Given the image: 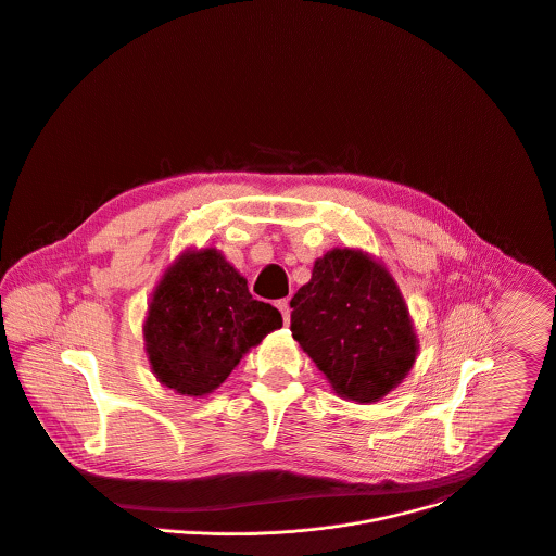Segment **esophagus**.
I'll return each instance as SVG.
<instances>
[{
    "mask_svg": "<svg viewBox=\"0 0 556 556\" xmlns=\"http://www.w3.org/2000/svg\"><path fill=\"white\" fill-rule=\"evenodd\" d=\"M275 307L281 312V318H283V323L288 325V323H290V303H288V299L277 301V303H275Z\"/></svg>",
    "mask_w": 556,
    "mask_h": 556,
    "instance_id": "obj_1",
    "label": "esophagus"
}]
</instances>
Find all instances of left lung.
Listing matches in <instances>:
<instances>
[{
    "label": "left lung",
    "instance_id": "1",
    "mask_svg": "<svg viewBox=\"0 0 556 556\" xmlns=\"http://www.w3.org/2000/svg\"><path fill=\"white\" fill-rule=\"evenodd\" d=\"M290 307V331L341 397L378 402L417 358L419 341L395 279L363 251L318 257Z\"/></svg>",
    "mask_w": 556,
    "mask_h": 556
}]
</instances>
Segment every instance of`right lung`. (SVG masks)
Instances as JSON below:
<instances>
[{"instance_id":"obj_1","label":"right lung","mask_w":556,"mask_h":556,"mask_svg":"<svg viewBox=\"0 0 556 556\" xmlns=\"http://www.w3.org/2000/svg\"><path fill=\"white\" fill-rule=\"evenodd\" d=\"M281 325V314L255 301L247 279L208 247L185 251L165 270L148 307L143 341L161 384L202 397Z\"/></svg>"}]
</instances>
